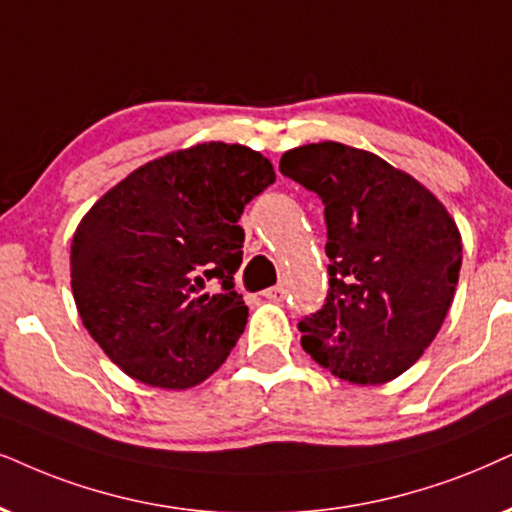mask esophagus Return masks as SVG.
<instances>
[{
    "instance_id": "obj_1",
    "label": "esophagus",
    "mask_w": 512,
    "mask_h": 512,
    "mask_svg": "<svg viewBox=\"0 0 512 512\" xmlns=\"http://www.w3.org/2000/svg\"><path fill=\"white\" fill-rule=\"evenodd\" d=\"M264 297H269V300H283V297H286V286L278 283V286L264 290Z\"/></svg>"
}]
</instances>
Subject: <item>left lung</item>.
Returning <instances> with one entry per match:
<instances>
[{"instance_id":"8db88e82","label":"left lung","mask_w":512,"mask_h":512,"mask_svg":"<svg viewBox=\"0 0 512 512\" xmlns=\"http://www.w3.org/2000/svg\"><path fill=\"white\" fill-rule=\"evenodd\" d=\"M286 174L323 203L328 297L297 323L316 364L354 385H383L420 359L454 300L463 245L420 181L338 141L283 153Z\"/></svg>"}]
</instances>
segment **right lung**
<instances>
[{
  "label": "right lung",
  "instance_id": "right-lung-1",
  "mask_svg": "<svg viewBox=\"0 0 512 512\" xmlns=\"http://www.w3.org/2000/svg\"><path fill=\"white\" fill-rule=\"evenodd\" d=\"M276 181L262 153L198 144L141 165L82 217L70 286L89 335L129 378L186 390L210 378L241 338L234 290L245 205ZM217 277V296L200 294Z\"/></svg>",
  "mask_w": 512,
  "mask_h": 512
}]
</instances>
